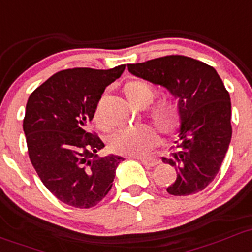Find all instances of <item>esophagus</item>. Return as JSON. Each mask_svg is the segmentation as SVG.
I'll return each instance as SVG.
<instances>
[{
  "mask_svg": "<svg viewBox=\"0 0 252 252\" xmlns=\"http://www.w3.org/2000/svg\"><path fill=\"white\" fill-rule=\"evenodd\" d=\"M137 158L140 159V162L148 167H154V166H156V164L159 163L158 159H156V158Z\"/></svg>",
  "mask_w": 252,
  "mask_h": 252,
  "instance_id": "34e87169",
  "label": "esophagus"
}]
</instances>
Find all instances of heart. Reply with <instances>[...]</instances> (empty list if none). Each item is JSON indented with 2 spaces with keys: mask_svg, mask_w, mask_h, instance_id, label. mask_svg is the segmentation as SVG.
<instances>
[{
  "mask_svg": "<svg viewBox=\"0 0 252 252\" xmlns=\"http://www.w3.org/2000/svg\"><path fill=\"white\" fill-rule=\"evenodd\" d=\"M127 101L138 108L147 107L156 96V89L145 80H132L124 86ZM149 118L164 136H174L183 123L180 105L172 97H162L148 109ZM94 121L101 123V103L94 110ZM159 143V136L153 126L140 124L118 129L109 138V149L125 156L144 155Z\"/></svg>",
  "mask_w": 252,
  "mask_h": 252,
  "instance_id": "heart-1",
  "label": "heart"
}]
</instances>
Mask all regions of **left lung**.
Listing matches in <instances>:
<instances>
[{
    "label": "left lung",
    "mask_w": 252,
    "mask_h": 252,
    "mask_svg": "<svg viewBox=\"0 0 252 252\" xmlns=\"http://www.w3.org/2000/svg\"><path fill=\"white\" fill-rule=\"evenodd\" d=\"M127 68L179 98L183 114L179 140L168 158H162L177 170V179L167 192L189 196L204 190L220 170L232 137L231 98L218 72L183 55L127 64Z\"/></svg>",
    "instance_id": "left-lung-1"
}]
</instances>
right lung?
I'll return each mask as SVG.
<instances>
[{
	"mask_svg": "<svg viewBox=\"0 0 252 252\" xmlns=\"http://www.w3.org/2000/svg\"><path fill=\"white\" fill-rule=\"evenodd\" d=\"M124 71L125 64L63 69L30 94L23 123L29 158L45 188L64 204L79 209L98 204L125 159L99 158L103 142L88 129L105 88Z\"/></svg>",
	"mask_w": 252,
	"mask_h": 252,
	"instance_id": "1",
	"label": "right lung"
}]
</instances>
